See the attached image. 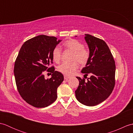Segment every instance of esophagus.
Returning <instances> with one entry per match:
<instances>
[{"label":"esophagus","mask_w":133,"mask_h":133,"mask_svg":"<svg viewBox=\"0 0 133 133\" xmlns=\"http://www.w3.org/2000/svg\"><path fill=\"white\" fill-rule=\"evenodd\" d=\"M70 78V77H67V76H66V75H64V79L65 80H67V79H69Z\"/></svg>","instance_id":"34e87169"}]
</instances>
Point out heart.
Returning <instances> with one entry per match:
<instances>
[{
  "label": "heart",
  "instance_id": "heart-1",
  "mask_svg": "<svg viewBox=\"0 0 133 133\" xmlns=\"http://www.w3.org/2000/svg\"><path fill=\"white\" fill-rule=\"evenodd\" d=\"M63 46L67 49L73 52L71 63H63L58 67V70L64 75L70 76L78 68L79 63L84 65L89 61L90 58V51L84 47V45L81 42L75 39H70L64 42ZM53 60L56 63L60 61L62 57V49L59 46H56L52 52Z\"/></svg>",
  "mask_w": 133,
  "mask_h": 133
}]
</instances>
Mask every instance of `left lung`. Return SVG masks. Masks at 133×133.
I'll return each instance as SVG.
<instances>
[{"mask_svg":"<svg viewBox=\"0 0 133 133\" xmlns=\"http://www.w3.org/2000/svg\"><path fill=\"white\" fill-rule=\"evenodd\" d=\"M84 39L90 50V58L82 70L84 77H77L79 83L75 91L77 100L84 105L94 106L102 102L111 94L115 86V64L109 48L102 39L89 34Z\"/></svg>","mask_w":133,"mask_h":133,"instance_id":"obj_1","label":"left lung"}]
</instances>
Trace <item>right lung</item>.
<instances>
[{
	"mask_svg": "<svg viewBox=\"0 0 133 133\" xmlns=\"http://www.w3.org/2000/svg\"><path fill=\"white\" fill-rule=\"evenodd\" d=\"M61 41L54 36L41 35L22 45L14 64L17 89L22 98L38 108L52 104L57 98V88L64 80L63 74L55 71L52 63L53 49ZM45 71L52 73L46 80Z\"/></svg>",
	"mask_w": 133,
	"mask_h": 133,
	"instance_id": "right-lung-1",
	"label": "right lung"
}]
</instances>
